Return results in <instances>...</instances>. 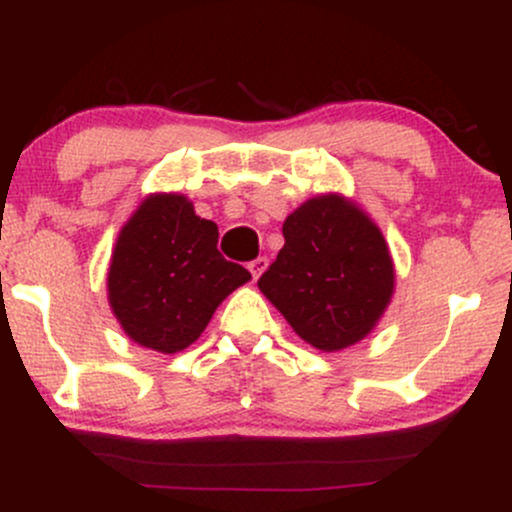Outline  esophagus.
<instances>
[{
  "mask_svg": "<svg viewBox=\"0 0 512 512\" xmlns=\"http://www.w3.org/2000/svg\"><path fill=\"white\" fill-rule=\"evenodd\" d=\"M248 269H250L252 279H260V274L264 272V269H267V257H257V260H252L248 264Z\"/></svg>",
  "mask_w": 512,
  "mask_h": 512,
  "instance_id": "obj_1",
  "label": "esophagus"
}]
</instances>
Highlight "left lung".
<instances>
[{
	"label": "left lung",
	"instance_id": "left-lung-1",
	"mask_svg": "<svg viewBox=\"0 0 512 512\" xmlns=\"http://www.w3.org/2000/svg\"><path fill=\"white\" fill-rule=\"evenodd\" d=\"M284 248L257 286L301 339L339 351L373 330L395 269L383 233L344 197L301 204L284 221Z\"/></svg>",
	"mask_w": 512,
	"mask_h": 512
}]
</instances>
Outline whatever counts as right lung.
Masks as SVG:
<instances>
[{
    "mask_svg": "<svg viewBox=\"0 0 512 512\" xmlns=\"http://www.w3.org/2000/svg\"><path fill=\"white\" fill-rule=\"evenodd\" d=\"M219 228L180 195H154L120 231L108 298L137 344L175 354L197 342L219 303L250 279L219 248Z\"/></svg>",
    "mask_w": 512,
    "mask_h": 512,
    "instance_id": "obj_1",
    "label": "right lung"
}]
</instances>
